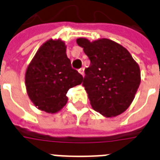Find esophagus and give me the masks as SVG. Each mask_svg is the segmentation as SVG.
<instances>
[{
  "label": "esophagus",
  "mask_w": 160,
  "mask_h": 160,
  "mask_svg": "<svg viewBox=\"0 0 160 160\" xmlns=\"http://www.w3.org/2000/svg\"><path fill=\"white\" fill-rule=\"evenodd\" d=\"M78 72H79V73H80V74H81L82 76H84V68H80V69H79V70H78Z\"/></svg>",
  "instance_id": "obj_1"
}]
</instances>
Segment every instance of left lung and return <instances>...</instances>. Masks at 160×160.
Here are the masks:
<instances>
[{
  "label": "left lung",
  "instance_id": "8db88e82",
  "mask_svg": "<svg viewBox=\"0 0 160 160\" xmlns=\"http://www.w3.org/2000/svg\"><path fill=\"white\" fill-rule=\"evenodd\" d=\"M76 42L90 59L83 86L92 109L111 118L128 109L141 81L138 64L124 47L108 38Z\"/></svg>",
  "mask_w": 160,
  "mask_h": 160
}]
</instances>
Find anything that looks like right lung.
I'll return each instance as SVG.
<instances>
[{
  "label": "right lung",
  "instance_id": "add662e5",
  "mask_svg": "<svg viewBox=\"0 0 160 160\" xmlns=\"http://www.w3.org/2000/svg\"><path fill=\"white\" fill-rule=\"evenodd\" d=\"M83 76L72 68L61 39L47 40L36 52L25 76L26 92L34 106L55 113L67 104L66 94L80 84Z\"/></svg>",
  "mask_w": 160,
  "mask_h": 160
}]
</instances>
